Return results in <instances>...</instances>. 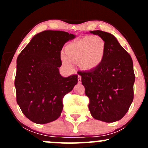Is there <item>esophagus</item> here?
I'll return each instance as SVG.
<instances>
[{
  "label": "esophagus",
  "mask_w": 148,
  "mask_h": 148,
  "mask_svg": "<svg viewBox=\"0 0 148 148\" xmlns=\"http://www.w3.org/2000/svg\"><path fill=\"white\" fill-rule=\"evenodd\" d=\"M78 82H79V84H81V76L80 75L78 76Z\"/></svg>",
  "instance_id": "34e87169"
}]
</instances>
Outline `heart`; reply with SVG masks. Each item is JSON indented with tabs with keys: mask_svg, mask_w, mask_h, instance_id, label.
I'll use <instances>...</instances> for the list:
<instances>
[{
	"mask_svg": "<svg viewBox=\"0 0 148 148\" xmlns=\"http://www.w3.org/2000/svg\"><path fill=\"white\" fill-rule=\"evenodd\" d=\"M66 56L61 54L64 65L72 67L73 62H79V65L85 70L97 67L103 62L106 52V44L101 37L86 36L73 41L65 47Z\"/></svg>",
	"mask_w": 148,
	"mask_h": 148,
	"instance_id": "1",
	"label": "heart"
}]
</instances>
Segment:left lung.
Instances as JSON below:
<instances>
[{
	"label": "left lung",
	"mask_w": 148,
	"mask_h": 148,
	"mask_svg": "<svg viewBox=\"0 0 148 148\" xmlns=\"http://www.w3.org/2000/svg\"><path fill=\"white\" fill-rule=\"evenodd\" d=\"M104 40L106 52L103 62L96 68L79 72L85 87L92 116L113 123L125 116L134 99L135 81L133 61L130 54L111 33L90 31Z\"/></svg>",
	"instance_id": "8db88e82"
}]
</instances>
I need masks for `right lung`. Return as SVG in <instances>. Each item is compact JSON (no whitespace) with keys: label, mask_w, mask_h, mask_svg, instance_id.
<instances>
[{"label":"right lung","mask_w":148,"mask_h":148,"mask_svg":"<svg viewBox=\"0 0 148 148\" xmlns=\"http://www.w3.org/2000/svg\"><path fill=\"white\" fill-rule=\"evenodd\" d=\"M75 35L60 30L37 34L20 53L14 80L16 102L27 118L37 124L57 120L62 99L78 82V75L62 77L60 51Z\"/></svg>","instance_id":"add662e5"}]
</instances>
